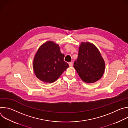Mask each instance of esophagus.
<instances>
[{
	"label": "esophagus",
	"mask_w": 128,
	"mask_h": 128,
	"mask_svg": "<svg viewBox=\"0 0 128 128\" xmlns=\"http://www.w3.org/2000/svg\"><path fill=\"white\" fill-rule=\"evenodd\" d=\"M69 66L70 67H72L73 66V63L72 62H70L69 63Z\"/></svg>",
	"instance_id": "esophagus-1"
}]
</instances>
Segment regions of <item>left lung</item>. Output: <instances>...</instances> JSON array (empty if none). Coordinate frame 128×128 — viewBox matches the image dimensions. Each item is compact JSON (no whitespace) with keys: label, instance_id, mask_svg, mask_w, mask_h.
<instances>
[{"label":"left lung","instance_id":"obj_1","mask_svg":"<svg viewBox=\"0 0 128 128\" xmlns=\"http://www.w3.org/2000/svg\"><path fill=\"white\" fill-rule=\"evenodd\" d=\"M74 67L80 78L90 84L95 82L102 78L105 64L100 51L94 44L82 42Z\"/></svg>","mask_w":128,"mask_h":128}]
</instances>
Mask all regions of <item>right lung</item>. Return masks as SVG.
<instances>
[{"label": "right lung", "mask_w": 128, "mask_h": 128, "mask_svg": "<svg viewBox=\"0 0 128 128\" xmlns=\"http://www.w3.org/2000/svg\"><path fill=\"white\" fill-rule=\"evenodd\" d=\"M59 44L48 41L42 44L36 52L33 62L35 75L44 82L52 83L69 67L64 61Z\"/></svg>", "instance_id": "1"}]
</instances>
